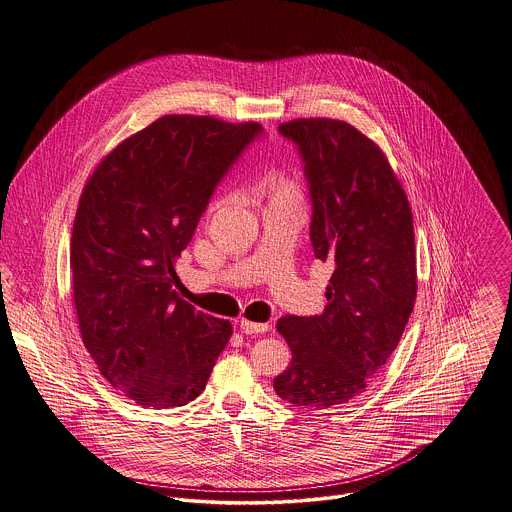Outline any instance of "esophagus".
Listing matches in <instances>:
<instances>
[{
    "label": "esophagus",
    "mask_w": 512,
    "mask_h": 512,
    "mask_svg": "<svg viewBox=\"0 0 512 512\" xmlns=\"http://www.w3.org/2000/svg\"><path fill=\"white\" fill-rule=\"evenodd\" d=\"M239 326H241V330H243L245 334H263V332L269 330V324L251 322V320H245V318L239 322Z\"/></svg>",
    "instance_id": "1"
}]
</instances>
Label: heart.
Wrapping results in <instances>:
<instances>
[{
  "label": "heart",
  "instance_id": "obj_1",
  "mask_svg": "<svg viewBox=\"0 0 512 512\" xmlns=\"http://www.w3.org/2000/svg\"><path fill=\"white\" fill-rule=\"evenodd\" d=\"M255 194L269 202H302V184L289 168H273L265 172L257 184Z\"/></svg>",
  "mask_w": 512,
  "mask_h": 512
}]
</instances>
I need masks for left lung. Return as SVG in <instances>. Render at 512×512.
Wrapping results in <instances>:
<instances>
[{
    "label": "left lung",
    "instance_id": "left-lung-1",
    "mask_svg": "<svg viewBox=\"0 0 512 512\" xmlns=\"http://www.w3.org/2000/svg\"><path fill=\"white\" fill-rule=\"evenodd\" d=\"M279 131L300 145L314 255L334 273L320 316L277 322L291 362L273 389L318 411L364 393L403 336L417 296L413 214L387 154L354 125L310 117Z\"/></svg>",
    "mask_w": 512,
    "mask_h": 512
}]
</instances>
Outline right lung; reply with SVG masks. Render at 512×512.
<instances>
[{"mask_svg":"<svg viewBox=\"0 0 512 512\" xmlns=\"http://www.w3.org/2000/svg\"><path fill=\"white\" fill-rule=\"evenodd\" d=\"M255 121L164 115L89 176L70 239L72 298L101 375L137 405L194 401L233 334L178 296L176 261Z\"/></svg>","mask_w":512,"mask_h":512,"instance_id":"obj_1","label":"right lung"}]
</instances>
